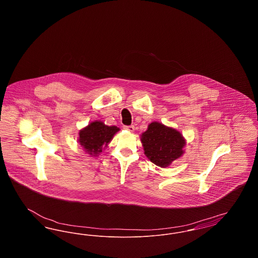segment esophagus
I'll list each match as a JSON object with an SVG mask.
<instances>
[{
	"mask_svg": "<svg viewBox=\"0 0 258 258\" xmlns=\"http://www.w3.org/2000/svg\"><path fill=\"white\" fill-rule=\"evenodd\" d=\"M123 128H125V130H127L128 132H132V133H134L135 132V127L134 124H131V125H124V127Z\"/></svg>",
	"mask_w": 258,
	"mask_h": 258,
	"instance_id": "34e87169",
	"label": "esophagus"
}]
</instances>
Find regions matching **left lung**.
Segmentation results:
<instances>
[{"label": "left lung", "mask_w": 258, "mask_h": 258, "mask_svg": "<svg viewBox=\"0 0 258 258\" xmlns=\"http://www.w3.org/2000/svg\"><path fill=\"white\" fill-rule=\"evenodd\" d=\"M141 142L148 159L160 167H166L179 159L185 144L179 132L157 122L148 125L147 131L141 135Z\"/></svg>", "instance_id": "8db88e82"}]
</instances>
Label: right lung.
I'll return each mask as SVG.
<instances>
[{
	"label": "right lung",
	"mask_w": 258,
	"mask_h": 258,
	"mask_svg": "<svg viewBox=\"0 0 258 258\" xmlns=\"http://www.w3.org/2000/svg\"><path fill=\"white\" fill-rule=\"evenodd\" d=\"M119 131L117 126L105 125L102 122H93L79 133L80 145L91 156L102 152V146H107L114 135Z\"/></svg>",
	"instance_id": "add662e5"
}]
</instances>
